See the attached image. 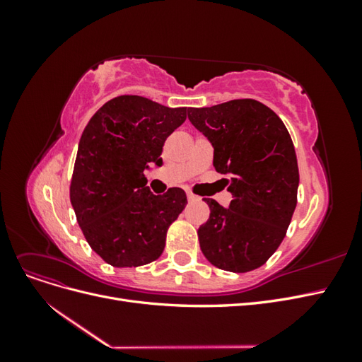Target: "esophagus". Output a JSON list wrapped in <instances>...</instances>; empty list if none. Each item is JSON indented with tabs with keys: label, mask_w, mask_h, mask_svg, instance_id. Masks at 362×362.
I'll list each match as a JSON object with an SVG mask.
<instances>
[{
	"label": "esophagus",
	"mask_w": 362,
	"mask_h": 362,
	"mask_svg": "<svg viewBox=\"0 0 362 362\" xmlns=\"http://www.w3.org/2000/svg\"><path fill=\"white\" fill-rule=\"evenodd\" d=\"M187 199H189V202H194V201H198L199 198H198V196H196V194H193V193H187Z\"/></svg>",
	"instance_id": "esophagus-1"
}]
</instances>
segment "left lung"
Segmentation results:
<instances>
[{"label":"left lung","mask_w":362,"mask_h":362,"mask_svg":"<svg viewBox=\"0 0 362 362\" xmlns=\"http://www.w3.org/2000/svg\"><path fill=\"white\" fill-rule=\"evenodd\" d=\"M190 122L214 146L213 166L233 193L229 208L205 199L201 250L213 266L235 273L261 267L287 234L298 204L299 168L279 116L255 100L189 110Z\"/></svg>","instance_id":"1"}]
</instances>
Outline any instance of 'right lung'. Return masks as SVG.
I'll return each mask as SVG.
<instances>
[{
  "instance_id": "1",
  "label": "right lung",
  "mask_w": 362,
  "mask_h": 362,
  "mask_svg": "<svg viewBox=\"0 0 362 362\" xmlns=\"http://www.w3.org/2000/svg\"><path fill=\"white\" fill-rule=\"evenodd\" d=\"M187 117L144 96L120 95L86 125L71 180V204L89 246L113 267L156 261L187 196L172 187L151 193L145 169L161 164L166 139Z\"/></svg>"
}]
</instances>
